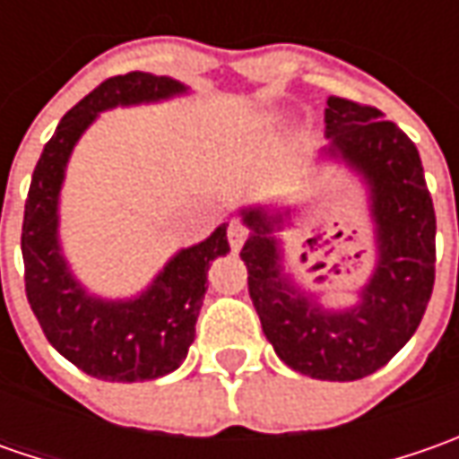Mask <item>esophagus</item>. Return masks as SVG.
I'll use <instances>...</instances> for the list:
<instances>
[{
    "label": "esophagus",
    "mask_w": 459,
    "mask_h": 459,
    "mask_svg": "<svg viewBox=\"0 0 459 459\" xmlns=\"http://www.w3.org/2000/svg\"><path fill=\"white\" fill-rule=\"evenodd\" d=\"M247 235H250V230H247L242 221H232V224H230V230H227V238H230V245H232V250H235V253H238L239 247L245 245Z\"/></svg>",
    "instance_id": "esophagus-1"
}]
</instances>
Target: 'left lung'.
<instances>
[{"mask_svg":"<svg viewBox=\"0 0 459 459\" xmlns=\"http://www.w3.org/2000/svg\"><path fill=\"white\" fill-rule=\"evenodd\" d=\"M329 152L340 155L370 186L378 263L352 308L326 311L283 273L278 239L283 221L245 209L253 230L239 257L247 289L275 355L319 380H358L380 370L411 340L432 299L437 217L416 145L380 109L329 97L325 109Z\"/></svg>","mask_w":459,"mask_h":459,"instance_id":"1","label":"left lung"}]
</instances>
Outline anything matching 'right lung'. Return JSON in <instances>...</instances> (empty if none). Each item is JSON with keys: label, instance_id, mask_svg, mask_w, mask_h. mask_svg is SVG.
<instances>
[{"label": "right lung", "instance_id": "add662e5", "mask_svg": "<svg viewBox=\"0 0 459 459\" xmlns=\"http://www.w3.org/2000/svg\"><path fill=\"white\" fill-rule=\"evenodd\" d=\"M186 91L178 81L133 71L101 81L65 112L32 170L22 220L25 293L48 342L86 376L140 383L173 373L194 342V326L206 293L212 260L230 253L227 224L186 247L143 296L101 301L71 278L58 245V191L63 170L81 133L99 112L117 104L158 101Z\"/></svg>", "mask_w": 459, "mask_h": 459}]
</instances>
